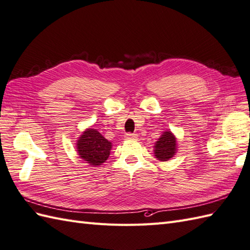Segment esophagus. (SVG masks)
Returning <instances> with one entry per match:
<instances>
[{"mask_svg":"<svg viewBox=\"0 0 250 250\" xmlns=\"http://www.w3.org/2000/svg\"><path fill=\"white\" fill-rule=\"evenodd\" d=\"M125 138V139H136L137 138V134H135V133H126Z\"/></svg>","mask_w":250,"mask_h":250,"instance_id":"esophagus-1","label":"esophagus"}]
</instances>
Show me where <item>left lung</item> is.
I'll return each mask as SVG.
<instances>
[{
	"mask_svg": "<svg viewBox=\"0 0 250 250\" xmlns=\"http://www.w3.org/2000/svg\"><path fill=\"white\" fill-rule=\"evenodd\" d=\"M155 156L159 161L166 162L175 154L176 151V140L170 131L164 132L161 138L158 139L155 145Z\"/></svg>",
	"mask_w": 250,
	"mask_h": 250,
	"instance_id": "1",
	"label": "left lung"
}]
</instances>
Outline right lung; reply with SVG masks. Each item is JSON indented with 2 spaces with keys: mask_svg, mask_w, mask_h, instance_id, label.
<instances>
[{
  "mask_svg": "<svg viewBox=\"0 0 250 250\" xmlns=\"http://www.w3.org/2000/svg\"><path fill=\"white\" fill-rule=\"evenodd\" d=\"M112 148V144L95 129H87L83 132L77 143V149L80 157L92 166H99L104 163Z\"/></svg>",
  "mask_w": 250,
  "mask_h": 250,
  "instance_id": "add662e5",
  "label": "right lung"
}]
</instances>
